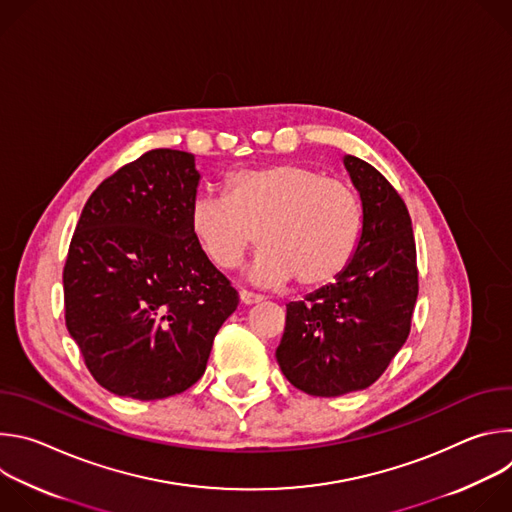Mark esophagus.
<instances>
[{
  "instance_id": "esophagus-1",
  "label": "esophagus",
  "mask_w": 512,
  "mask_h": 512,
  "mask_svg": "<svg viewBox=\"0 0 512 512\" xmlns=\"http://www.w3.org/2000/svg\"><path fill=\"white\" fill-rule=\"evenodd\" d=\"M239 300H241V304H245V306H253V304L263 302V296H257V294H253V291L241 289V291H239Z\"/></svg>"
}]
</instances>
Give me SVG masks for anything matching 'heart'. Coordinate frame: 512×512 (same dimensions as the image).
<instances>
[{"mask_svg": "<svg viewBox=\"0 0 512 512\" xmlns=\"http://www.w3.org/2000/svg\"><path fill=\"white\" fill-rule=\"evenodd\" d=\"M190 233L218 269L237 267L257 233L261 245L249 277L281 285L291 277L314 289L336 279L362 233L354 190L300 164H273L229 174L223 196H198L190 206Z\"/></svg>", "mask_w": 512, "mask_h": 512, "instance_id": "heart-1", "label": "heart"}]
</instances>
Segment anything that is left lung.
I'll return each mask as SVG.
<instances>
[{"label":"left lung","mask_w":512,"mask_h":512,"mask_svg":"<svg viewBox=\"0 0 512 512\" xmlns=\"http://www.w3.org/2000/svg\"><path fill=\"white\" fill-rule=\"evenodd\" d=\"M362 202L354 257L334 283L287 304L275 350L285 379L314 397L371 387L405 344L417 302L411 216L399 192L371 164L344 156Z\"/></svg>","instance_id":"left-lung-1"}]
</instances>
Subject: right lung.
<instances>
[{
	"mask_svg": "<svg viewBox=\"0 0 512 512\" xmlns=\"http://www.w3.org/2000/svg\"><path fill=\"white\" fill-rule=\"evenodd\" d=\"M198 182L192 154L145 152L97 186L72 235L66 328L95 381L119 397L154 401L192 387L239 306L190 233Z\"/></svg>",
	"mask_w": 512,
	"mask_h": 512,
	"instance_id": "right-lung-1",
	"label": "right lung"
}]
</instances>
